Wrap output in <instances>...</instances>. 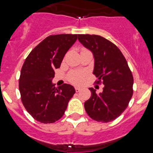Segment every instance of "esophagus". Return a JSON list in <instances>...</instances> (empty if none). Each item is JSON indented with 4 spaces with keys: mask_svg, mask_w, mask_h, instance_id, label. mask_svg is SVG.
<instances>
[{
    "mask_svg": "<svg viewBox=\"0 0 153 153\" xmlns=\"http://www.w3.org/2000/svg\"><path fill=\"white\" fill-rule=\"evenodd\" d=\"M75 90H76V92H79L81 90H82V88L79 87V86H76V87L75 88Z\"/></svg>",
    "mask_w": 153,
    "mask_h": 153,
    "instance_id": "1",
    "label": "esophagus"
}]
</instances>
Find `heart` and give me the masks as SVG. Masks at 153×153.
<instances>
[{"mask_svg": "<svg viewBox=\"0 0 153 153\" xmlns=\"http://www.w3.org/2000/svg\"><path fill=\"white\" fill-rule=\"evenodd\" d=\"M85 77V73L83 71H73L68 76L69 80L74 84L82 83Z\"/></svg>", "mask_w": 153, "mask_h": 153, "instance_id": "obj_1", "label": "heart"}]
</instances>
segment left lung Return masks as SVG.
<instances>
[{"label": "left lung", "instance_id": "1", "mask_svg": "<svg viewBox=\"0 0 153 153\" xmlns=\"http://www.w3.org/2000/svg\"><path fill=\"white\" fill-rule=\"evenodd\" d=\"M78 40L93 53V74L102 80V92L89 88L91 97L84 103L89 117L98 122H111L126 109L132 96L133 77L122 52L99 35L78 34Z\"/></svg>", "mask_w": 153, "mask_h": 153}]
</instances>
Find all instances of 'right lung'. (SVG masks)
Masks as SVG:
<instances>
[{
    "label": "right lung",
    "instance_id": "obj_1",
    "mask_svg": "<svg viewBox=\"0 0 153 153\" xmlns=\"http://www.w3.org/2000/svg\"><path fill=\"white\" fill-rule=\"evenodd\" d=\"M76 34L51 35L33 48L24 61L19 79L21 100L27 111L42 123L60 120L76 90L64 83L56 88L52 79Z\"/></svg>",
    "mask_w": 153,
    "mask_h": 153
}]
</instances>
